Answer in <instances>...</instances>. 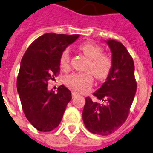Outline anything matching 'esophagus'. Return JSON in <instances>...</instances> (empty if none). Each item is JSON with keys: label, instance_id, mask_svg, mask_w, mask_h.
<instances>
[{"label": "esophagus", "instance_id": "esophagus-1", "mask_svg": "<svg viewBox=\"0 0 153 153\" xmlns=\"http://www.w3.org/2000/svg\"><path fill=\"white\" fill-rule=\"evenodd\" d=\"M76 95V93H75V92H73V93H72V96H73V97H74Z\"/></svg>", "mask_w": 153, "mask_h": 153}]
</instances>
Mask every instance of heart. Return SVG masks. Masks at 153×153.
I'll list each match as a JSON object with an SVG mask.
<instances>
[{"instance_id": "1", "label": "heart", "mask_w": 153, "mask_h": 153, "mask_svg": "<svg viewBox=\"0 0 153 153\" xmlns=\"http://www.w3.org/2000/svg\"><path fill=\"white\" fill-rule=\"evenodd\" d=\"M80 50L87 56L88 63L86 70L89 71L97 80H104L109 75L112 69V60L105 53H101V48L96 44H81ZM70 62V55L68 50H65L60 56V65L62 68H67ZM66 84L72 89L77 92H85L91 87L93 76L90 73H72L66 77Z\"/></svg>"}]
</instances>
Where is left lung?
Listing matches in <instances>:
<instances>
[{
	"instance_id": "obj_1",
	"label": "left lung",
	"mask_w": 153,
	"mask_h": 153,
	"mask_svg": "<svg viewBox=\"0 0 153 153\" xmlns=\"http://www.w3.org/2000/svg\"><path fill=\"white\" fill-rule=\"evenodd\" d=\"M112 53V69L105 82L93 95L86 97L82 117L85 127L94 134L108 136L127 119L137 92L134 62L123 44L105 41Z\"/></svg>"
}]
</instances>
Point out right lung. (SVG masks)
<instances>
[{"label":"right lung","mask_w":153,"mask_h":153,"mask_svg":"<svg viewBox=\"0 0 153 153\" xmlns=\"http://www.w3.org/2000/svg\"><path fill=\"white\" fill-rule=\"evenodd\" d=\"M80 36L44 34L29 45L22 57L16 88L26 118L41 132H50L62 120L72 93L63 85L57 93L48 89V81L60 70V56Z\"/></svg>","instance_id":"right-lung-1"}]
</instances>
